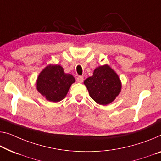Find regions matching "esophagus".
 I'll return each instance as SVG.
<instances>
[{"mask_svg": "<svg viewBox=\"0 0 161 161\" xmlns=\"http://www.w3.org/2000/svg\"><path fill=\"white\" fill-rule=\"evenodd\" d=\"M84 80V78L83 77V76H80L79 75L77 77V81L78 83H83V81Z\"/></svg>", "mask_w": 161, "mask_h": 161, "instance_id": "34e87169", "label": "esophagus"}]
</instances>
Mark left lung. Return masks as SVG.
<instances>
[{
    "instance_id": "8db88e82",
    "label": "left lung",
    "mask_w": 161,
    "mask_h": 161,
    "mask_svg": "<svg viewBox=\"0 0 161 161\" xmlns=\"http://www.w3.org/2000/svg\"><path fill=\"white\" fill-rule=\"evenodd\" d=\"M84 84L91 98L101 105L112 102L122 87L117 73L106 65L96 68L93 76L85 80Z\"/></svg>"
}]
</instances>
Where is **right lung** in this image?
Masks as SVG:
<instances>
[{"instance_id": "add662e5", "label": "right lung", "mask_w": 161, "mask_h": 161, "mask_svg": "<svg viewBox=\"0 0 161 161\" xmlns=\"http://www.w3.org/2000/svg\"><path fill=\"white\" fill-rule=\"evenodd\" d=\"M74 82L73 76L64 73L60 65H49L39 74L36 88L48 101L58 102L65 97Z\"/></svg>"}]
</instances>
